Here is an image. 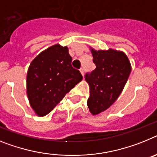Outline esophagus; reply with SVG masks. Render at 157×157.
<instances>
[{"instance_id": "esophagus-1", "label": "esophagus", "mask_w": 157, "mask_h": 157, "mask_svg": "<svg viewBox=\"0 0 157 157\" xmlns=\"http://www.w3.org/2000/svg\"><path fill=\"white\" fill-rule=\"evenodd\" d=\"M80 73H81V74H82L83 76H84V69H83V68H81V69H80Z\"/></svg>"}]
</instances>
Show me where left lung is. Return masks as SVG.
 Here are the masks:
<instances>
[{
	"label": "left lung",
	"mask_w": 157,
	"mask_h": 157,
	"mask_svg": "<svg viewBox=\"0 0 157 157\" xmlns=\"http://www.w3.org/2000/svg\"><path fill=\"white\" fill-rule=\"evenodd\" d=\"M95 69L85 74L90 87L88 106L92 114L106 111L116 101L127 81L131 65L126 55L117 50L92 49Z\"/></svg>",
	"instance_id": "left-lung-1"
}]
</instances>
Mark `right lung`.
I'll list each match as a JSON object with an SVG mask.
<instances>
[{
  "instance_id": "right-lung-1",
  "label": "right lung",
  "mask_w": 157,
  "mask_h": 157,
  "mask_svg": "<svg viewBox=\"0 0 157 157\" xmlns=\"http://www.w3.org/2000/svg\"><path fill=\"white\" fill-rule=\"evenodd\" d=\"M67 46L56 44L46 49L31 62L27 77V93L31 107L44 116L83 79L72 66Z\"/></svg>"
}]
</instances>
